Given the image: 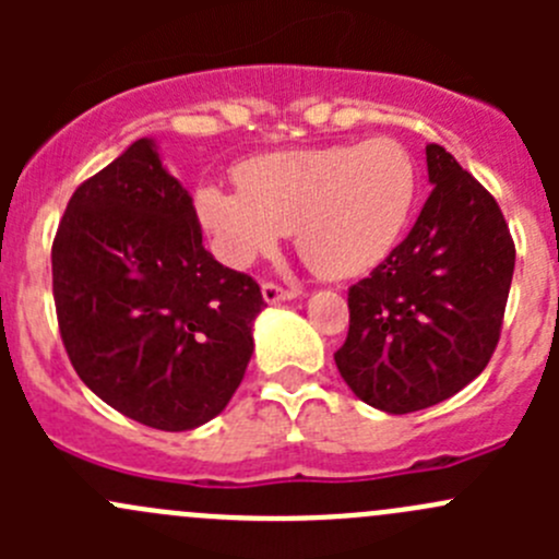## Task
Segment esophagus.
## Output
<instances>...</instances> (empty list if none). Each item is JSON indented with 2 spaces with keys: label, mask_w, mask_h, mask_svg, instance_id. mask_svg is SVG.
I'll use <instances>...</instances> for the list:
<instances>
[{
  "label": "esophagus",
  "mask_w": 559,
  "mask_h": 559,
  "mask_svg": "<svg viewBox=\"0 0 559 559\" xmlns=\"http://www.w3.org/2000/svg\"><path fill=\"white\" fill-rule=\"evenodd\" d=\"M297 295H300L297 289H286V286L273 284V281H264L262 284V297H264V302H270V306H275V302H286Z\"/></svg>",
  "instance_id": "34e87169"
}]
</instances>
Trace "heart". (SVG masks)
Instances as JSON below:
<instances>
[{"label": "heart", "instance_id": "1", "mask_svg": "<svg viewBox=\"0 0 559 559\" xmlns=\"http://www.w3.org/2000/svg\"><path fill=\"white\" fill-rule=\"evenodd\" d=\"M235 180L240 191L218 183L194 191L197 218L229 264L243 267L295 229L297 251L316 273L348 278L376 267L397 243L419 173L411 151L381 134L257 156Z\"/></svg>", "mask_w": 559, "mask_h": 559}]
</instances>
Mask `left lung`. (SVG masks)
I'll return each mask as SVG.
<instances>
[{"label":"left lung","instance_id":"obj_1","mask_svg":"<svg viewBox=\"0 0 559 559\" xmlns=\"http://www.w3.org/2000/svg\"><path fill=\"white\" fill-rule=\"evenodd\" d=\"M408 238L348 289L343 381L386 414L430 408L471 384L500 341L516 248L495 197L443 145Z\"/></svg>","mask_w":559,"mask_h":559}]
</instances>
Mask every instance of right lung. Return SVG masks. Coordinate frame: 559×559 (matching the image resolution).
<instances>
[{"label":"right lung","mask_w":559,"mask_h":559,"mask_svg":"<svg viewBox=\"0 0 559 559\" xmlns=\"http://www.w3.org/2000/svg\"><path fill=\"white\" fill-rule=\"evenodd\" d=\"M50 264L67 357L97 397L165 432L227 408L267 302L251 275L205 251L194 202L154 140L78 186Z\"/></svg>","instance_id":"add662e5"}]
</instances>
